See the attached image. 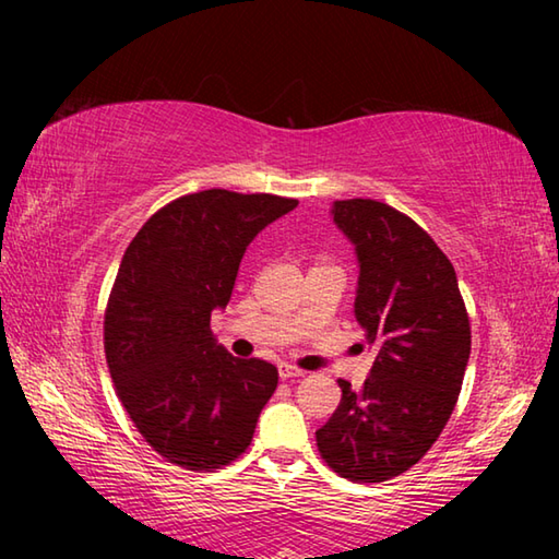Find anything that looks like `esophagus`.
Returning <instances> with one entry per match:
<instances>
[{"label": "esophagus", "instance_id": "34e87169", "mask_svg": "<svg viewBox=\"0 0 559 559\" xmlns=\"http://www.w3.org/2000/svg\"><path fill=\"white\" fill-rule=\"evenodd\" d=\"M278 374H281V379H298V377H305V372L300 370V367L288 365V362H281V365H278Z\"/></svg>", "mask_w": 559, "mask_h": 559}]
</instances>
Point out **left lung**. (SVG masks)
I'll use <instances>...</instances> for the list:
<instances>
[{
    "mask_svg": "<svg viewBox=\"0 0 559 559\" xmlns=\"http://www.w3.org/2000/svg\"><path fill=\"white\" fill-rule=\"evenodd\" d=\"M331 216L355 245V319L374 353L355 391L317 430L319 454L341 478L384 483L406 473L444 430L471 355L456 271L418 223L374 199L334 201Z\"/></svg>",
    "mask_w": 559,
    "mask_h": 559,
    "instance_id": "1",
    "label": "left lung"
}]
</instances>
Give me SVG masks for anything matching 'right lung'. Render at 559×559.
I'll return each mask as SVG.
<instances>
[{"instance_id": "add662e5", "label": "right lung", "mask_w": 559, "mask_h": 559, "mask_svg": "<svg viewBox=\"0 0 559 559\" xmlns=\"http://www.w3.org/2000/svg\"><path fill=\"white\" fill-rule=\"evenodd\" d=\"M298 199L204 189L153 213L129 242L105 310V358L141 437L177 466H228L252 442L278 386L211 334L249 242Z\"/></svg>"}]
</instances>
